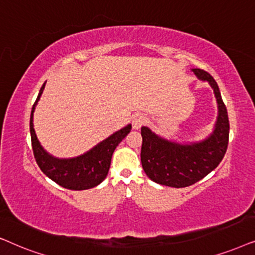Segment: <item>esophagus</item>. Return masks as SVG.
Segmentation results:
<instances>
[{"instance_id":"esophagus-1","label":"esophagus","mask_w":255,"mask_h":255,"mask_svg":"<svg viewBox=\"0 0 255 255\" xmlns=\"http://www.w3.org/2000/svg\"><path fill=\"white\" fill-rule=\"evenodd\" d=\"M144 122H145L144 115L136 114L133 118V128H134V129H140L142 126L144 125Z\"/></svg>"}]
</instances>
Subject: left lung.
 Masks as SVG:
<instances>
[{
  "mask_svg": "<svg viewBox=\"0 0 255 255\" xmlns=\"http://www.w3.org/2000/svg\"><path fill=\"white\" fill-rule=\"evenodd\" d=\"M192 71L215 92L218 118L212 134L201 142L178 143L158 136L148 127L141 128L142 168L151 181L172 188H185L204 178L218 167L229 145V115L218 85L206 71Z\"/></svg>",
  "mask_w": 255,
  "mask_h": 255,
  "instance_id": "8db88e82",
  "label": "left lung"
}]
</instances>
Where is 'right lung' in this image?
Wrapping results in <instances>:
<instances>
[{"label": "right lung", "instance_id": "add662e5", "mask_svg": "<svg viewBox=\"0 0 255 255\" xmlns=\"http://www.w3.org/2000/svg\"><path fill=\"white\" fill-rule=\"evenodd\" d=\"M45 83L40 87L38 97L32 106L30 115V134L33 156L37 164L47 177L57 184L70 190H87L99 185L106 178L111 167L112 155L119 143L127 136L131 129V125L126 126L122 129L115 131L106 140L98 143L96 147L85 154L73 158H57L44 150L33 129V112Z\"/></svg>", "mask_w": 255, "mask_h": 255}]
</instances>
